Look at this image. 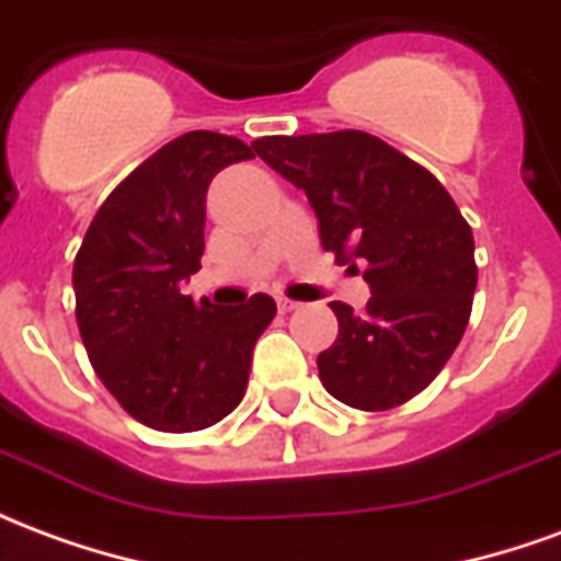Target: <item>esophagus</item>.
I'll use <instances>...</instances> for the list:
<instances>
[{"label":"esophagus","mask_w":561,"mask_h":561,"mask_svg":"<svg viewBox=\"0 0 561 561\" xmlns=\"http://www.w3.org/2000/svg\"><path fill=\"white\" fill-rule=\"evenodd\" d=\"M276 306H279V312H294L297 309V300H288V297H276Z\"/></svg>","instance_id":"1"}]
</instances>
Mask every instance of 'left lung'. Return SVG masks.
Listing matches in <instances>:
<instances>
[{"mask_svg": "<svg viewBox=\"0 0 561 561\" xmlns=\"http://www.w3.org/2000/svg\"><path fill=\"white\" fill-rule=\"evenodd\" d=\"M288 183L304 188L321 245L364 267V312L333 300L340 336L318 354V376L336 400L385 412L417 397L466 333L478 285L469 221L445 185L400 149L366 131H330L252 144Z\"/></svg>", "mask_w": 561, "mask_h": 561, "instance_id": "left-lung-1", "label": "left lung"}]
</instances>
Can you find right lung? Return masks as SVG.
<instances>
[{
	"label": "right lung",
	"instance_id": "right-lung-1",
	"mask_svg": "<svg viewBox=\"0 0 561 561\" xmlns=\"http://www.w3.org/2000/svg\"><path fill=\"white\" fill-rule=\"evenodd\" d=\"M243 140L188 131L107 195L75 257L78 328L92 369L135 421L192 433L231 414L245 393L257 336L276 316L267 294L240 306L192 300L207 188Z\"/></svg>",
	"mask_w": 561,
	"mask_h": 561
}]
</instances>
